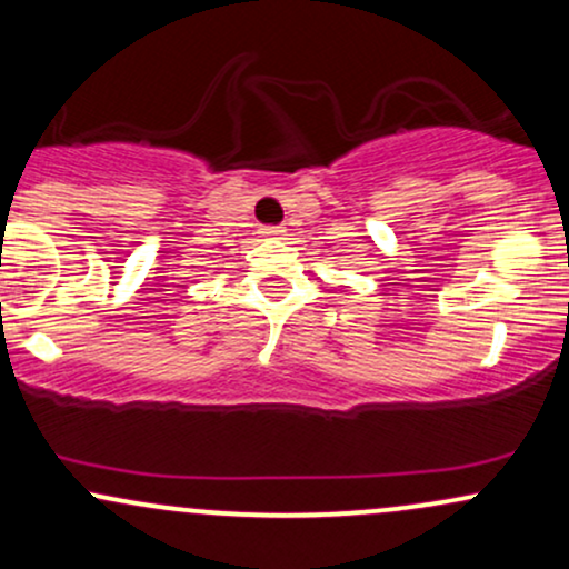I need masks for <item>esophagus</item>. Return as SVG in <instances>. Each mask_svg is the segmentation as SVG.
<instances>
[{"label":"esophagus","mask_w":569,"mask_h":569,"mask_svg":"<svg viewBox=\"0 0 569 569\" xmlns=\"http://www.w3.org/2000/svg\"><path fill=\"white\" fill-rule=\"evenodd\" d=\"M286 230L280 224H270V227H262V234H267V238H278V234H283Z\"/></svg>","instance_id":"1"}]
</instances>
